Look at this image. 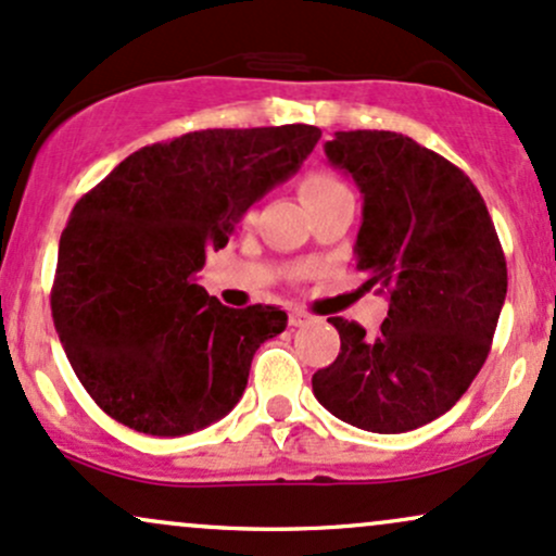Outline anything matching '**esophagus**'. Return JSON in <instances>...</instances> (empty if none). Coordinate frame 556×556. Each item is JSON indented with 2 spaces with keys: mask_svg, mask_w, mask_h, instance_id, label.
<instances>
[{
  "mask_svg": "<svg viewBox=\"0 0 556 556\" xmlns=\"http://www.w3.org/2000/svg\"><path fill=\"white\" fill-rule=\"evenodd\" d=\"M305 321H308L305 311H290V327H303Z\"/></svg>",
  "mask_w": 556,
  "mask_h": 556,
  "instance_id": "obj_1",
  "label": "esophagus"
}]
</instances>
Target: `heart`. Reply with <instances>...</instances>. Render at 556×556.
I'll return each instance as SVG.
<instances>
[{"instance_id": "obj_1", "label": "heart", "mask_w": 556, "mask_h": 556, "mask_svg": "<svg viewBox=\"0 0 556 556\" xmlns=\"http://www.w3.org/2000/svg\"><path fill=\"white\" fill-rule=\"evenodd\" d=\"M344 190L348 188H344V185L327 169H314L300 180V195H303L305 206L308 208L316 206V203L327 201L331 195L344 193Z\"/></svg>"}]
</instances>
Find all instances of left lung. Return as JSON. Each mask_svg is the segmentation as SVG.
Here are the masks:
<instances>
[{"mask_svg": "<svg viewBox=\"0 0 556 556\" xmlns=\"http://www.w3.org/2000/svg\"><path fill=\"white\" fill-rule=\"evenodd\" d=\"M324 151L361 188L355 258L368 290L389 295V314L376 337L329 318L342 344L314 374V394L363 431H413L444 416L481 371L507 261L481 193L444 156L389 130L334 132Z\"/></svg>", "mask_w": 556, "mask_h": 556, "instance_id": "left-lung-1", "label": "left lung"}]
</instances>
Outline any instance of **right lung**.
Masks as SVG:
<instances>
[{
    "label": "right lung",
    "instance_id": "obj_1",
    "mask_svg": "<svg viewBox=\"0 0 556 556\" xmlns=\"http://www.w3.org/2000/svg\"><path fill=\"white\" fill-rule=\"evenodd\" d=\"M318 138L314 125L188 132L143 146L75 203L52 316L70 366L106 416L182 437L238 405L253 355L285 331L287 314L227 308L195 274Z\"/></svg>",
    "mask_w": 556,
    "mask_h": 556
}]
</instances>
